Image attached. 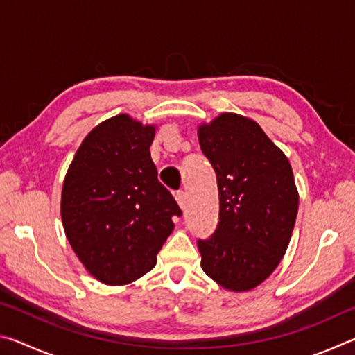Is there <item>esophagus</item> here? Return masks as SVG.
Returning a JSON list of instances; mask_svg holds the SVG:
<instances>
[{"label":"esophagus","instance_id":"obj_1","mask_svg":"<svg viewBox=\"0 0 355 355\" xmlns=\"http://www.w3.org/2000/svg\"><path fill=\"white\" fill-rule=\"evenodd\" d=\"M175 200H177V203H178V207L183 209H186V205H188V196H186V192H183V191H178L177 194H175Z\"/></svg>","mask_w":355,"mask_h":355}]
</instances>
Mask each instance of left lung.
<instances>
[{"label":"left lung","mask_w":355,"mask_h":355,"mask_svg":"<svg viewBox=\"0 0 355 355\" xmlns=\"http://www.w3.org/2000/svg\"><path fill=\"white\" fill-rule=\"evenodd\" d=\"M197 136L219 191L218 228L199 241L200 266L224 290L250 291L275 271L290 244L299 207L291 164L241 114L222 112L200 123Z\"/></svg>","instance_id":"1"}]
</instances>
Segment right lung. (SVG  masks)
Segmentation results:
<instances>
[{
  "label": "right lung",
  "mask_w": 355,
  "mask_h": 355,
  "mask_svg": "<svg viewBox=\"0 0 355 355\" xmlns=\"http://www.w3.org/2000/svg\"><path fill=\"white\" fill-rule=\"evenodd\" d=\"M155 123L117 114L89 131L65 173L62 227L78 260L105 285L152 271L182 211L150 158Z\"/></svg>",
  "instance_id": "1"
}]
</instances>
